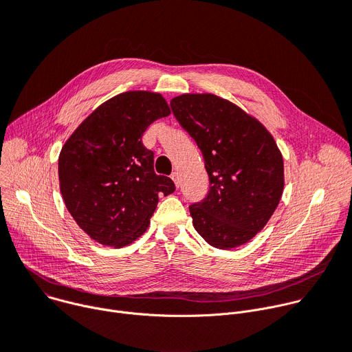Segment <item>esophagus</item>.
Listing matches in <instances>:
<instances>
[{"mask_svg":"<svg viewBox=\"0 0 352 352\" xmlns=\"http://www.w3.org/2000/svg\"><path fill=\"white\" fill-rule=\"evenodd\" d=\"M171 178H173L175 186L178 188V186H179V174H178V171H174V173L171 174Z\"/></svg>","mask_w":352,"mask_h":352,"instance_id":"esophagus-1","label":"esophagus"}]
</instances>
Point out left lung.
I'll list each match as a JSON object with an SVG mask.
<instances>
[{
	"label": "left lung",
	"instance_id": "1",
	"mask_svg": "<svg viewBox=\"0 0 352 352\" xmlns=\"http://www.w3.org/2000/svg\"><path fill=\"white\" fill-rule=\"evenodd\" d=\"M171 110L202 150L210 179L208 197L189 206L195 230L217 249L249 242L267 224L284 190V162L273 135L213 93L177 96Z\"/></svg>",
	"mask_w": 352,
	"mask_h": 352
}]
</instances>
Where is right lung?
<instances>
[{"label": "right lung", "mask_w": 352, "mask_h": 352, "mask_svg": "<svg viewBox=\"0 0 352 352\" xmlns=\"http://www.w3.org/2000/svg\"><path fill=\"white\" fill-rule=\"evenodd\" d=\"M156 91L129 90L100 104L64 143L58 157L60 190L76 224L96 242L122 248L148 227L159 195L174 182L153 170V152L142 136L170 116Z\"/></svg>", "instance_id": "add662e5"}]
</instances>
